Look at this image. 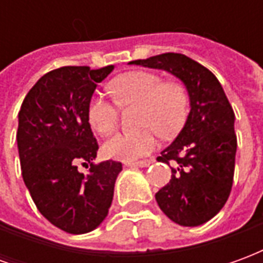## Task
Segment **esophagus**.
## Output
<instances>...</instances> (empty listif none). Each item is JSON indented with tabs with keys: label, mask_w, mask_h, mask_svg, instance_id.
<instances>
[{
	"label": "esophagus",
	"mask_w": 263,
	"mask_h": 263,
	"mask_svg": "<svg viewBox=\"0 0 263 263\" xmlns=\"http://www.w3.org/2000/svg\"><path fill=\"white\" fill-rule=\"evenodd\" d=\"M125 166H131V167H148L151 165V160H138V162H125Z\"/></svg>",
	"instance_id": "1"
}]
</instances>
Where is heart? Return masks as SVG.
<instances>
[{
	"label": "heart",
	"mask_w": 263,
	"mask_h": 263,
	"mask_svg": "<svg viewBox=\"0 0 263 263\" xmlns=\"http://www.w3.org/2000/svg\"><path fill=\"white\" fill-rule=\"evenodd\" d=\"M115 100L101 92L94 94L88 104V122L101 135L114 129L120 118V105H139L138 131L118 132L103 145L104 155L109 159L132 162L152 152L158 134L172 135L187 118L190 97L186 86L179 80H165L154 71L137 70L117 77L111 83Z\"/></svg>",
	"instance_id": "b5f03b06"
}]
</instances>
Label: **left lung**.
Segmentation results:
<instances>
[{
  "label": "left lung",
  "instance_id": "8db88e82",
  "mask_svg": "<svg viewBox=\"0 0 263 263\" xmlns=\"http://www.w3.org/2000/svg\"><path fill=\"white\" fill-rule=\"evenodd\" d=\"M131 65L162 69L184 83L190 114L180 134L158 156L171 165V182L155 194L160 210L184 227L201 226L220 211L231 193L235 169V114L211 71L182 53H163Z\"/></svg>",
  "mask_w": 263,
  "mask_h": 263
}]
</instances>
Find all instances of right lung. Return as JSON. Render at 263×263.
<instances>
[{
    "mask_svg": "<svg viewBox=\"0 0 263 263\" xmlns=\"http://www.w3.org/2000/svg\"><path fill=\"white\" fill-rule=\"evenodd\" d=\"M114 66H65L42 76L18 114L22 177L41 214L69 234L97 228L108 214L122 163H91L98 151L87 109L98 83ZM90 163L81 174L77 163ZM88 167V166H87Z\"/></svg>",
    "mask_w": 263,
    "mask_h": 263,
    "instance_id": "right-lung-1",
    "label": "right lung"
}]
</instances>
